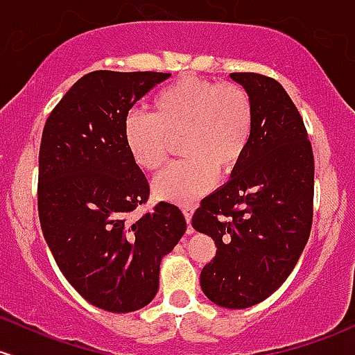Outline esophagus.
I'll return each instance as SVG.
<instances>
[{
	"mask_svg": "<svg viewBox=\"0 0 355 355\" xmlns=\"http://www.w3.org/2000/svg\"><path fill=\"white\" fill-rule=\"evenodd\" d=\"M184 216H185V219H187V224H189V229H187V232H189V234H192L193 232V227H192V224H190V220H192V214H193V207L192 205H185L184 209Z\"/></svg>",
	"mask_w": 355,
	"mask_h": 355,
	"instance_id": "obj_1",
	"label": "esophagus"
}]
</instances>
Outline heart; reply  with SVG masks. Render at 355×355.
I'll use <instances>...</instances> for the list:
<instances>
[{
  "mask_svg": "<svg viewBox=\"0 0 355 355\" xmlns=\"http://www.w3.org/2000/svg\"><path fill=\"white\" fill-rule=\"evenodd\" d=\"M252 130L254 106L243 85L184 76L159 89L148 114L128 116L124 145L138 168L157 171L178 139L185 158L155 178L153 192L162 200L190 204L209 192L217 171L239 168Z\"/></svg>",
  "mask_w": 355,
  "mask_h": 355,
  "instance_id": "1",
  "label": "heart"
}]
</instances>
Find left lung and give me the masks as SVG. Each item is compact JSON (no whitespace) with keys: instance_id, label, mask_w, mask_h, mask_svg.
Returning <instances> with one entry per match:
<instances>
[{"instance_id":"obj_1","label":"left lung","mask_w":355,"mask_h":355,"mask_svg":"<svg viewBox=\"0 0 355 355\" xmlns=\"http://www.w3.org/2000/svg\"><path fill=\"white\" fill-rule=\"evenodd\" d=\"M231 77L254 106L251 145L231 180L200 202L192 225L217 246L200 272L202 291L241 310L275 293L297 266L313 220L315 162L283 85L256 72Z\"/></svg>"}]
</instances>
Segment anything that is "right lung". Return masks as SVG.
Here are the masks:
<instances>
[{
	"mask_svg": "<svg viewBox=\"0 0 355 355\" xmlns=\"http://www.w3.org/2000/svg\"><path fill=\"white\" fill-rule=\"evenodd\" d=\"M170 73L96 70L80 77L46 119L38 155V216L67 282L112 313L155 298L159 261L187 229L182 210L158 202L139 219L150 185L124 145L130 109Z\"/></svg>",
	"mask_w": 355,
	"mask_h": 355,
	"instance_id": "1",
	"label": "right lung"
}]
</instances>
